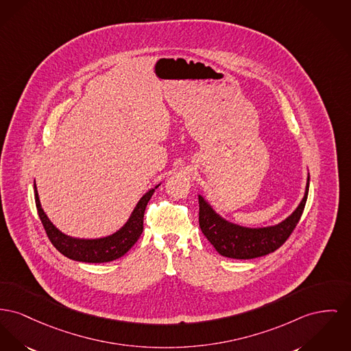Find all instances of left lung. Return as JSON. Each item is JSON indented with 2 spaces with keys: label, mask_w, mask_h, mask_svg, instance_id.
I'll use <instances>...</instances> for the list:
<instances>
[{
  "label": "left lung",
  "mask_w": 351,
  "mask_h": 351,
  "mask_svg": "<svg viewBox=\"0 0 351 351\" xmlns=\"http://www.w3.org/2000/svg\"><path fill=\"white\" fill-rule=\"evenodd\" d=\"M306 179L304 197L300 204L278 224L268 227H245L223 217L204 196L199 195V224L203 234L224 257L249 260L269 254L281 247L298 224L309 192Z\"/></svg>",
  "instance_id": "obj_1"
}]
</instances>
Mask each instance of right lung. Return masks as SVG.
I'll list each match as a JSON object with an SVG mask.
<instances>
[{
	"mask_svg": "<svg viewBox=\"0 0 351 351\" xmlns=\"http://www.w3.org/2000/svg\"><path fill=\"white\" fill-rule=\"evenodd\" d=\"M160 186L156 184L154 188H149L145 195L139 199L135 208L132 209L128 220L122 227L114 233L97 237V239H80L73 237L56 227L45 210L42 209L38 191L34 180V197L36 206L40 215L43 228L51 241V244L57 247L63 256L70 260L80 261V263H90V264H99V263H108L114 261L119 257L124 256L132 245L138 241L143 232V216H145V206L149 202L155 189Z\"/></svg>",
	"mask_w": 351,
	"mask_h": 351,
	"instance_id": "1",
	"label": "right lung"
}]
</instances>
